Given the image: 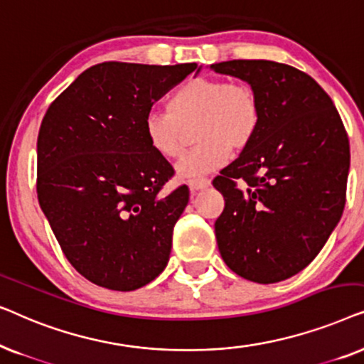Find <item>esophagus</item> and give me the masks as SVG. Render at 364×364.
<instances>
[{
	"label": "esophagus",
	"instance_id": "34e87169",
	"mask_svg": "<svg viewBox=\"0 0 364 364\" xmlns=\"http://www.w3.org/2000/svg\"><path fill=\"white\" fill-rule=\"evenodd\" d=\"M210 186V181H208L207 177H197V178H191L188 181V187H191L192 192H197L200 191V188H205Z\"/></svg>",
	"mask_w": 364,
	"mask_h": 364
}]
</instances>
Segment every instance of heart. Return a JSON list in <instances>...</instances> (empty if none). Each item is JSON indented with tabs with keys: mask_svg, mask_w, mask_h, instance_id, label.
Returning <instances> with one entry per match:
<instances>
[{
	"mask_svg": "<svg viewBox=\"0 0 364 364\" xmlns=\"http://www.w3.org/2000/svg\"><path fill=\"white\" fill-rule=\"evenodd\" d=\"M262 124V102L245 82L197 76L178 86L167 101V111L152 109L144 117L147 142L159 156L178 159L196 126L198 146L178 164L182 177H193L222 167L232 152H242L255 139Z\"/></svg>",
	"mask_w": 364,
	"mask_h": 364,
	"instance_id": "b5f03b06",
	"label": "heart"
}]
</instances>
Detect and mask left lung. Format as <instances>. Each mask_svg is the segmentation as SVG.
Returning <instances> with one entry per match:
<instances>
[{
	"label": "left lung",
	"instance_id": "8db88e82",
	"mask_svg": "<svg viewBox=\"0 0 364 364\" xmlns=\"http://www.w3.org/2000/svg\"><path fill=\"white\" fill-rule=\"evenodd\" d=\"M210 68L250 84L262 102L255 139L212 182L225 198L215 220L218 250L247 280H287L310 265L341 218L346 129L331 97L300 69L263 59Z\"/></svg>",
	"mask_w": 364,
	"mask_h": 364
}]
</instances>
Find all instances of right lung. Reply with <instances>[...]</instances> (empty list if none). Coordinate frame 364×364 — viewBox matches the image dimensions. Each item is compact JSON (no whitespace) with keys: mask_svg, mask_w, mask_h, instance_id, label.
Segmentation results:
<instances>
[{"mask_svg":"<svg viewBox=\"0 0 364 364\" xmlns=\"http://www.w3.org/2000/svg\"><path fill=\"white\" fill-rule=\"evenodd\" d=\"M197 69L109 61L86 69L44 114L38 200L69 263L89 282L137 290L162 273L188 187L147 142L144 117ZM198 71V69H197Z\"/></svg>","mask_w":364,"mask_h":364,"instance_id":"right-lung-1","label":"right lung"}]
</instances>
